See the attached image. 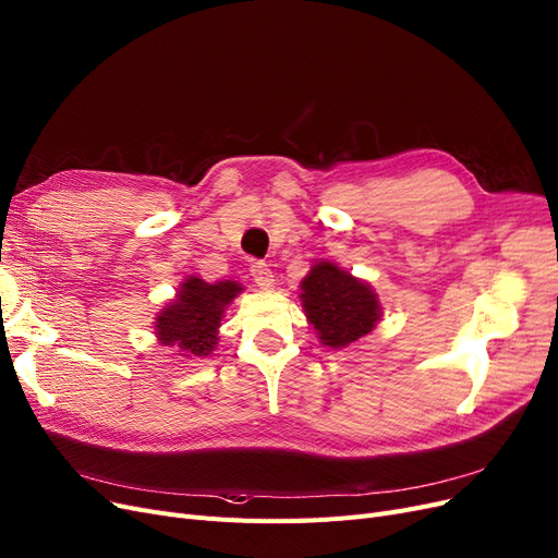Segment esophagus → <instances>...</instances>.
Listing matches in <instances>:
<instances>
[{
    "label": "esophagus",
    "mask_w": 558,
    "mask_h": 558,
    "mask_svg": "<svg viewBox=\"0 0 558 558\" xmlns=\"http://www.w3.org/2000/svg\"><path fill=\"white\" fill-rule=\"evenodd\" d=\"M251 276L259 290H274V271L268 268L266 262H253L251 264Z\"/></svg>",
    "instance_id": "34e87169"
}]
</instances>
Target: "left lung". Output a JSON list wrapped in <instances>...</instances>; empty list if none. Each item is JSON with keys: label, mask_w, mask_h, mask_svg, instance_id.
I'll list each match as a JSON object with an SVG mask.
<instances>
[{"label": "left lung", "mask_w": 558, "mask_h": 558, "mask_svg": "<svg viewBox=\"0 0 558 558\" xmlns=\"http://www.w3.org/2000/svg\"><path fill=\"white\" fill-rule=\"evenodd\" d=\"M305 315L328 347H347L373 331L379 301L369 287L331 262H319L301 282Z\"/></svg>", "instance_id": "8db88e82"}]
</instances>
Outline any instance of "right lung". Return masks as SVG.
Returning <instances> with one entry per match:
<instances>
[{"label": "right lung", "mask_w": 558, "mask_h": 558, "mask_svg": "<svg viewBox=\"0 0 558 558\" xmlns=\"http://www.w3.org/2000/svg\"><path fill=\"white\" fill-rule=\"evenodd\" d=\"M241 292L239 282L225 280L209 284L191 278L181 284L172 305L158 315L156 331L162 344L179 347L183 356H206L218 342V326L230 303Z\"/></svg>", "instance_id": "right-lung-1"}]
</instances>
